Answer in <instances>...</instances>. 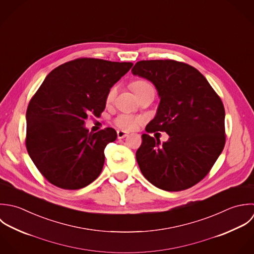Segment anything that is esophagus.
Listing matches in <instances>:
<instances>
[{
    "instance_id": "34e87169",
    "label": "esophagus",
    "mask_w": 254,
    "mask_h": 254,
    "mask_svg": "<svg viewBox=\"0 0 254 254\" xmlns=\"http://www.w3.org/2000/svg\"><path fill=\"white\" fill-rule=\"evenodd\" d=\"M128 134H129L128 132L123 131V130H118V131H117V137H118V139H123V138L127 137Z\"/></svg>"
}]
</instances>
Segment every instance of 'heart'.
Listing matches in <instances>:
<instances>
[{
  "instance_id": "1",
  "label": "heart",
  "mask_w": 254,
  "mask_h": 254,
  "mask_svg": "<svg viewBox=\"0 0 254 254\" xmlns=\"http://www.w3.org/2000/svg\"><path fill=\"white\" fill-rule=\"evenodd\" d=\"M146 84H148V83L145 81H136L131 84V88L133 89L134 92H136L142 85H146ZM116 92H117L116 86H112L108 90V92L106 94V99H105L107 103H110L114 99ZM114 123L118 128H120L122 130H126V131L135 130L142 123V118L138 117V116L131 115V114H120L119 116H117L115 118Z\"/></svg>"
}]
</instances>
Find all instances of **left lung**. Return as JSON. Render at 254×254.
I'll return each mask as SVG.
<instances>
[{
  "instance_id": "left-lung-1",
  "label": "left lung",
  "mask_w": 254,
  "mask_h": 254,
  "mask_svg": "<svg viewBox=\"0 0 254 254\" xmlns=\"http://www.w3.org/2000/svg\"><path fill=\"white\" fill-rule=\"evenodd\" d=\"M132 74L152 82L161 97L146 131L166 132L161 144L148 134L136 159L156 187L181 191L201 181L221 155L225 143V108L220 96L194 67L174 60L139 61Z\"/></svg>"
}]
</instances>
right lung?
Here are the masks:
<instances>
[{"instance_id": "right-lung-1", "label": "right lung", "mask_w": 254, "mask_h": 254, "mask_svg": "<svg viewBox=\"0 0 254 254\" xmlns=\"http://www.w3.org/2000/svg\"><path fill=\"white\" fill-rule=\"evenodd\" d=\"M133 66L79 58L51 71L29 101L25 146L40 173L53 185L76 190L100 174L104 149L117 133L107 127L96 133L84 126L89 115L100 116L106 94Z\"/></svg>"}]
</instances>
